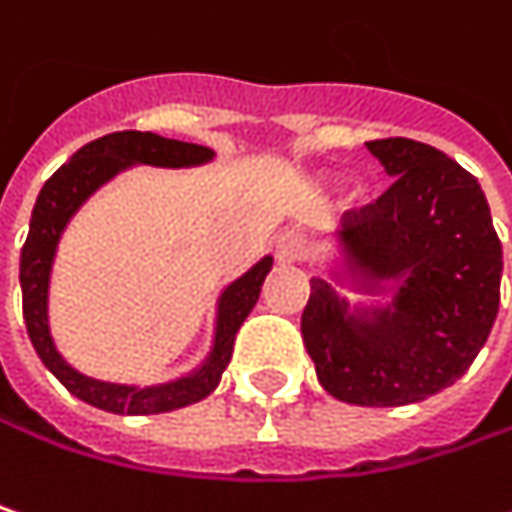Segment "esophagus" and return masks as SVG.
Wrapping results in <instances>:
<instances>
[{"label": "esophagus", "mask_w": 512, "mask_h": 512, "mask_svg": "<svg viewBox=\"0 0 512 512\" xmlns=\"http://www.w3.org/2000/svg\"><path fill=\"white\" fill-rule=\"evenodd\" d=\"M300 256H303V241L294 233H285L276 241V259L282 265H294V262H300Z\"/></svg>", "instance_id": "obj_1"}]
</instances>
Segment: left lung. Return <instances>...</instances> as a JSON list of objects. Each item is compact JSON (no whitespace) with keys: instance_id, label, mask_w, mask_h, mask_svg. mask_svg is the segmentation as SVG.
I'll list each match as a JSON object with an SVG mask.
<instances>
[{"instance_id":"8db88e82","label":"left lung","mask_w":512,"mask_h":512,"mask_svg":"<svg viewBox=\"0 0 512 512\" xmlns=\"http://www.w3.org/2000/svg\"><path fill=\"white\" fill-rule=\"evenodd\" d=\"M393 186L338 233L341 262L311 276L303 344L317 382L349 405L393 408L455 384L490 338L501 297V241L481 183L414 139L367 142ZM390 293L352 307L334 288Z\"/></svg>"}]
</instances>
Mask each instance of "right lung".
<instances>
[{"instance_id": "right-lung-1", "label": "right lung", "mask_w": 512, "mask_h": 512, "mask_svg": "<svg viewBox=\"0 0 512 512\" xmlns=\"http://www.w3.org/2000/svg\"><path fill=\"white\" fill-rule=\"evenodd\" d=\"M212 157H215V151L206 145L165 139L157 133H142V130H119V133H107L90 145H84L81 151H75L72 160L60 165L37 195L31 224H28V238H25L22 256H19L25 329H28V338L37 349L40 361L49 367V373L72 396H78L92 408H101L110 414L145 417V414H165V411L195 405L218 387L221 373L227 370V364L233 358L236 332L241 329L244 317L256 306L265 276L271 274V265H274L271 256L259 259L247 274L238 276L236 282H230L221 291L218 314H215V338H212V349H209L206 361L174 382L136 387V384L90 379V376L78 373L72 364H66V358L57 352L52 329H49V279H52L57 244H60L66 224L72 221V215L87 203L92 192H98L107 180H113L119 171H125L130 165L192 168V165L209 163Z\"/></svg>"}]
</instances>
